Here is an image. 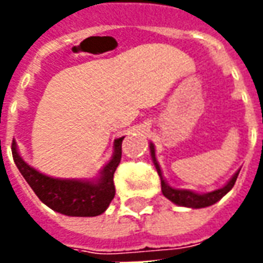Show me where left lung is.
<instances>
[{
	"label": "left lung",
	"mask_w": 263,
	"mask_h": 263,
	"mask_svg": "<svg viewBox=\"0 0 263 263\" xmlns=\"http://www.w3.org/2000/svg\"><path fill=\"white\" fill-rule=\"evenodd\" d=\"M149 149H151V156H152V160H154V165L158 171V175L160 176V184H162V193L167 200H171L172 203H175L176 205H180V207H189V209H204V207H209V205H213L218 200L224 197L237 182L238 173L241 169H238L232 177L228 180V182L222 186V187L217 189V190H213V192H209V193H196L193 190H186V189H175L167 184V182L163 177V173L160 171V166L156 160V155H155V145L152 142L149 143Z\"/></svg>",
	"instance_id": "left-lung-1"
}]
</instances>
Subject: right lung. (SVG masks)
Listing matches in <instances>:
<instances>
[{"instance_id":"obj_1","label":"right lung","mask_w":263,"mask_h":263,"mask_svg":"<svg viewBox=\"0 0 263 263\" xmlns=\"http://www.w3.org/2000/svg\"><path fill=\"white\" fill-rule=\"evenodd\" d=\"M124 137L114 141V152L108 163L94 179H59L43 175L28 165L12 141V156L16 167L39 200L56 213L69 217H96L108 209L115 196L114 173L121 162Z\"/></svg>"}]
</instances>
